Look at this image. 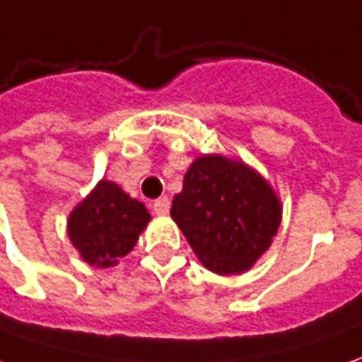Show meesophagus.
Instances as JSON below:
<instances>
[{"label": "esophagus", "instance_id": "34e87169", "mask_svg": "<svg viewBox=\"0 0 362 362\" xmlns=\"http://www.w3.org/2000/svg\"><path fill=\"white\" fill-rule=\"evenodd\" d=\"M152 210H154V214H158V216H164V214H168V210H170V200L164 196V198H158V200H154V204H152Z\"/></svg>", "mask_w": 362, "mask_h": 362}]
</instances>
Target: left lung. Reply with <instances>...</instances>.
I'll use <instances>...</instances> for the list:
<instances>
[{
    "label": "left lung",
    "instance_id": "left-lung-1",
    "mask_svg": "<svg viewBox=\"0 0 362 362\" xmlns=\"http://www.w3.org/2000/svg\"><path fill=\"white\" fill-rule=\"evenodd\" d=\"M170 216L210 272L243 274L272 245L281 202L243 162L204 154L186 172Z\"/></svg>",
    "mask_w": 362,
    "mask_h": 362
}]
</instances>
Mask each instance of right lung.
I'll use <instances>...</instances> for the list:
<instances>
[{
	"mask_svg": "<svg viewBox=\"0 0 362 362\" xmlns=\"http://www.w3.org/2000/svg\"><path fill=\"white\" fill-rule=\"evenodd\" d=\"M148 222L142 202L130 198L115 182L100 180L71 212L67 232L88 265L112 267L134 247Z\"/></svg>",
	"mask_w": 362,
	"mask_h": 362,
	"instance_id": "add662e5",
	"label": "right lung"
}]
</instances>
